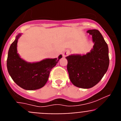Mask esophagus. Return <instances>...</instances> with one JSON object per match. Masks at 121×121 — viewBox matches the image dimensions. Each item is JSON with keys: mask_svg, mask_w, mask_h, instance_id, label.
<instances>
[{"mask_svg": "<svg viewBox=\"0 0 121 121\" xmlns=\"http://www.w3.org/2000/svg\"><path fill=\"white\" fill-rule=\"evenodd\" d=\"M69 53H70V52H69V50H66V51H65V52H63V57H66V56H67L69 54Z\"/></svg>", "mask_w": 121, "mask_h": 121, "instance_id": "obj_1", "label": "esophagus"}]
</instances>
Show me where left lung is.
Returning a JSON list of instances; mask_svg holds the SVG:
<instances>
[{
    "label": "left lung",
    "instance_id": "8db88e82",
    "mask_svg": "<svg viewBox=\"0 0 121 121\" xmlns=\"http://www.w3.org/2000/svg\"><path fill=\"white\" fill-rule=\"evenodd\" d=\"M86 32L92 35L93 48L85 55L66 57L71 82L81 88H90L97 84L108 70L109 64L108 47L101 33L96 29Z\"/></svg>",
    "mask_w": 121,
    "mask_h": 121
}]
</instances>
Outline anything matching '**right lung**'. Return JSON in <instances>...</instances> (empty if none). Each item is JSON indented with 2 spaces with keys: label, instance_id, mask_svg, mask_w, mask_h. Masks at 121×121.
<instances>
[{
  "label": "right lung",
  "instance_id": "add662e5",
  "mask_svg": "<svg viewBox=\"0 0 121 121\" xmlns=\"http://www.w3.org/2000/svg\"><path fill=\"white\" fill-rule=\"evenodd\" d=\"M19 34L10 46L7 59L9 74L17 85L26 90L41 88L47 82L50 73L62 57L47 58L37 63H28L20 58L17 51Z\"/></svg>",
  "mask_w": 121,
  "mask_h": 121
}]
</instances>
